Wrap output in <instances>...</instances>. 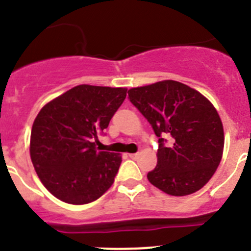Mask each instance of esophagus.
I'll list each match as a JSON object with an SVG mask.
<instances>
[{
	"label": "esophagus",
	"instance_id": "obj_1",
	"mask_svg": "<svg viewBox=\"0 0 251 251\" xmlns=\"http://www.w3.org/2000/svg\"><path fill=\"white\" fill-rule=\"evenodd\" d=\"M130 159H137L138 157V152H134V154H129Z\"/></svg>",
	"mask_w": 251,
	"mask_h": 251
}]
</instances>
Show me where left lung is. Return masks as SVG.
Listing matches in <instances>:
<instances>
[{"mask_svg":"<svg viewBox=\"0 0 251 251\" xmlns=\"http://www.w3.org/2000/svg\"><path fill=\"white\" fill-rule=\"evenodd\" d=\"M128 96L159 138L157 165L148 173L150 183L171 196L201 190L223 154V124L213 104L173 80L130 88ZM166 136L171 145L166 144Z\"/></svg>","mask_w":251,"mask_h":251,"instance_id":"8db88e82","label":"left lung"}]
</instances>
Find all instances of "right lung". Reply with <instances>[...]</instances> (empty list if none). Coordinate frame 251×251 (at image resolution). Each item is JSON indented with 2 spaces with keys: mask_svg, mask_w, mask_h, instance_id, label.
<instances>
[{
  "mask_svg": "<svg viewBox=\"0 0 251 251\" xmlns=\"http://www.w3.org/2000/svg\"><path fill=\"white\" fill-rule=\"evenodd\" d=\"M127 96V88L78 85L45 104L30 133V157L43 185L60 201L86 204L114 182L122 156L95 142Z\"/></svg>",
  "mask_w": 251,
  "mask_h": 251,
  "instance_id": "obj_1",
  "label": "right lung"
}]
</instances>
